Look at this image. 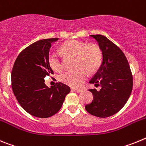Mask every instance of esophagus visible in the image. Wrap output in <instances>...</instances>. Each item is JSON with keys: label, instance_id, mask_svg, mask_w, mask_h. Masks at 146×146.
Listing matches in <instances>:
<instances>
[{"label": "esophagus", "instance_id": "esophagus-1", "mask_svg": "<svg viewBox=\"0 0 146 146\" xmlns=\"http://www.w3.org/2000/svg\"><path fill=\"white\" fill-rule=\"evenodd\" d=\"M72 91H75V92H77V93H80L82 92V91H83V89L82 88H72Z\"/></svg>", "mask_w": 146, "mask_h": 146}]
</instances>
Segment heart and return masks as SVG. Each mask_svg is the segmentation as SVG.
<instances>
[{"mask_svg":"<svg viewBox=\"0 0 146 146\" xmlns=\"http://www.w3.org/2000/svg\"><path fill=\"white\" fill-rule=\"evenodd\" d=\"M64 55L75 57L74 71H67L60 74L59 79L62 82L72 87L80 86L87 78L88 73L92 74L99 69L102 60L101 50L96 45L88 44L81 41L71 40L65 42L60 47ZM49 65L56 72H61L63 63L60 54L52 52L49 55Z\"/></svg>","mask_w":146,"mask_h":146,"instance_id":"b5f03b06","label":"heart"}]
</instances>
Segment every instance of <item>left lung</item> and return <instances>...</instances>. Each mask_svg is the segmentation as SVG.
<instances>
[{"instance_id": "obj_1", "label": "left lung", "mask_w": 146, "mask_h": 146, "mask_svg": "<svg viewBox=\"0 0 146 146\" xmlns=\"http://www.w3.org/2000/svg\"><path fill=\"white\" fill-rule=\"evenodd\" d=\"M99 44L102 61L90 83L101 89H90L92 102L86 104L88 113L99 118H107L118 113L129 99L132 91L133 77L128 60L114 43L102 35H91Z\"/></svg>"}]
</instances>
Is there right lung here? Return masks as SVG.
<instances>
[{"mask_svg":"<svg viewBox=\"0 0 146 146\" xmlns=\"http://www.w3.org/2000/svg\"><path fill=\"white\" fill-rule=\"evenodd\" d=\"M58 38L34 42L19 54L11 72V88L17 100L27 113L37 118H49L61 108L70 88L59 82L48 88L44 77L53 74L49 52Z\"/></svg>","mask_w":146,"mask_h":146,"instance_id":"right-lung-1","label":"right lung"}]
</instances>
